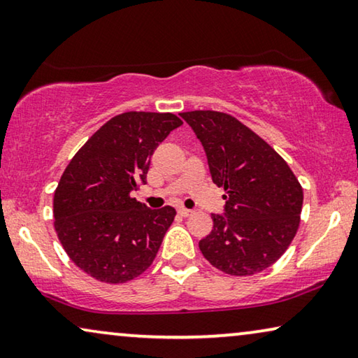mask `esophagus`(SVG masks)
<instances>
[{"label":"esophagus","mask_w":358,"mask_h":358,"mask_svg":"<svg viewBox=\"0 0 358 358\" xmlns=\"http://www.w3.org/2000/svg\"><path fill=\"white\" fill-rule=\"evenodd\" d=\"M192 213H194V211H192V210H187V208H184V206H180V208H179V215H182V216H185V217L190 216Z\"/></svg>","instance_id":"esophagus-1"}]
</instances>
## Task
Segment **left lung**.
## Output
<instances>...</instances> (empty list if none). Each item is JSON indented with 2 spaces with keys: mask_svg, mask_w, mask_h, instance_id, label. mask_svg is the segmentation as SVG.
Wrapping results in <instances>:
<instances>
[{
  "mask_svg": "<svg viewBox=\"0 0 358 358\" xmlns=\"http://www.w3.org/2000/svg\"><path fill=\"white\" fill-rule=\"evenodd\" d=\"M205 148L211 179L224 187V216L199 242L203 257L231 276H250L276 263L297 234L302 185L281 155L234 116L180 113Z\"/></svg>",
  "mask_w": 358,
  "mask_h": 358,
  "instance_id": "1",
  "label": "left lung"
}]
</instances>
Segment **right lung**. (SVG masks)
<instances>
[{
    "label": "right lung",
    "instance_id": "right-lung-1",
    "mask_svg": "<svg viewBox=\"0 0 358 358\" xmlns=\"http://www.w3.org/2000/svg\"><path fill=\"white\" fill-rule=\"evenodd\" d=\"M182 121L173 113L111 117L74 155L55 190V229L72 262L101 282H127L152 265L176 210H150L131 195L150 158Z\"/></svg>",
    "mask_w": 358,
    "mask_h": 358
}]
</instances>
